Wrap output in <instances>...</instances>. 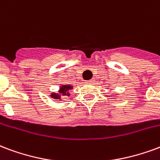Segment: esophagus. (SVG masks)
I'll return each mask as SVG.
<instances>
[{"label": "esophagus", "instance_id": "34e87169", "mask_svg": "<svg viewBox=\"0 0 160 160\" xmlns=\"http://www.w3.org/2000/svg\"><path fill=\"white\" fill-rule=\"evenodd\" d=\"M93 82H94V80H87V81H86V83H88V84H92Z\"/></svg>", "mask_w": 160, "mask_h": 160}]
</instances>
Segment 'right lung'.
<instances>
[{
	"label": "right lung",
	"instance_id": "1",
	"mask_svg": "<svg viewBox=\"0 0 160 160\" xmlns=\"http://www.w3.org/2000/svg\"><path fill=\"white\" fill-rule=\"evenodd\" d=\"M72 89V86H68V85H63L60 87L58 92L59 93H52L51 94V98H54V99H60L61 97H66V96H69V92L68 91Z\"/></svg>",
	"mask_w": 160,
	"mask_h": 160
}]
</instances>
